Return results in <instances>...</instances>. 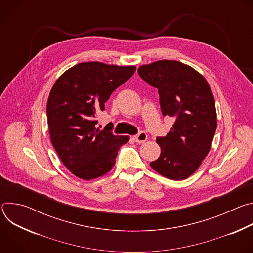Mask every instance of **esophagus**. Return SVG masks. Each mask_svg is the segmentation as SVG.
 <instances>
[{
    "mask_svg": "<svg viewBox=\"0 0 253 253\" xmlns=\"http://www.w3.org/2000/svg\"><path fill=\"white\" fill-rule=\"evenodd\" d=\"M133 139H134L137 143H139V144L144 143V142H145V141L147 140V134H146V132L141 131V132H139V134L135 135V136L133 137Z\"/></svg>",
    "mask_w": 253,
    "mask_h": 253,
    "instance_id": "obj_1",
    "label": "esophagus"
}]
</instances>
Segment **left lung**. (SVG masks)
I'll list each match as a JSON object with an SVG mask.
<instances>
[{"mask_svg": "<svg viewBox=\"0 0 253 253\" xmlns=\"http://www.w3.org/2000/svg\"><path fill=\"white\" fill-rule=\"evenodd\" d=\"M138 74L158 89L163 116L175 119L171 131L157 137L161 154L150 166L168 179H186L207 156L217 127L212 91L199 72L178 61L142 65Z\"/></svg>", "mask_w": 253, "mask_h": 253, "instance_id": "left-lung-1", "label": "left lung"}]
</instances>
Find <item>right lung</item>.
I'll use <instances>...</instances> for the list:
<instances>
[{"mask_svg": "<svg viewBox=\"0 0 253 253\" xmlns=\"http://www.w3.org/2000/svg\"><path fill=\"white\" fill-rule=\"evenodd\" d=\"M135 71V66L84 62L64 72L52 87L47 102L51 142L75 176L91 180L105 175L129 141V136L114 135L111 129L100 130L97 115Z\"/></svg>", "mask_w": 253, "mask_h": 253, "instance_id": "1", "label": "right lung"}]
</instances>
